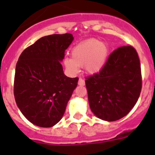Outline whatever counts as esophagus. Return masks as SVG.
Wrapping results in <instances>:
<instances>
[{"instance_id": "obj_1", "label": "esophagus", "mask_w": 155, "mask_h": 155, "mask_svg": "<svg viewBox=\"0 0 155 155\" xmlns=\"http://www.w3.org/2000/svg\"><path fill=\"white\" fill-rule=\"evenodd\" d=\"M78 84L81 86H84L85 84V82H84V80L83 78H79L78 81Z\"/></svg>"}]
</instances>
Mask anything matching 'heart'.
I'll return each mask as SVG.
<instances>
[{
    "instance_id": "heart-1",
    "label": "heart",
    "mask_w": 155,
    "mask_h": 155,
    "mask_svg": "<svg viewBox=\"0 0 155 155\" xmlns=\"http://www.w3.org/2000/svg\"><path fill=\"white\" fill-rule=\"evenodd\" d=\"M107 56V46L97 39H88L73 48L71 51L72 59H65L64 64L72 72H77L78 67H84L87 73L94 74L102 69Z\"/></svg>"
}]
</instances>
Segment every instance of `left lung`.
I'll use <instances>...</instances> for the list:
<instances>
[{
	"instance_id": "obj_1",
	"label": "left lung",
	"mask_w": 155,
	"mask_h": 155,
	"mask_svg": "<svg viewBox=\"0 0 155 155\" xmlns=\"http://www.w3.org/2000/svg\"><path fill=\"white\" fill-rule=\"evenodd\" d=\"M91 110L98 118L116 121L127 116L142 87L140 63L131 46L117 48L102 69L85 80Z\"/></svg>"
}]
</instances>
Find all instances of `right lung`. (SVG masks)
<instances>
[{
    "instance_id": "right-lung-1",
    "label": "right lung",
    "mask_w": 155,
    "mask_h": 155,
    "mask_svg": "<svg viewBox=\"0 0 155 155\" xmlns=\"http://www.w3.org/2000/svg\"><path fill=\"white\" fill-rule=\"evenodd\" d=\"M73 40L70 33L42 37L19 57L14 95L21 113L34 125L51 127L64 116L78 81L64 74L61 63Z\"/></svg>"
}]
</instances>
